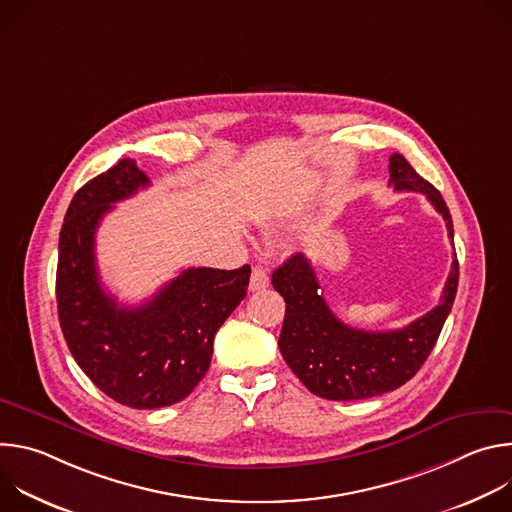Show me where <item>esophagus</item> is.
<instances>
[{
    "instance_id": "34e87169",
    "label": "esophagus",
    "mask_w": 512,
    "mask_h": 512,
    "mask_svg": "<svg viewBox=\"0 0 512 512\" xmlns=\"http://www.w3.org/2000/svg\"><path fill=\"white\" fill-rule=\"evenodd\" d=\"M267 285H269V275H267V271L261 269V267H255L253 273H251V279H249V289H251V291H261V289H265Z\"/></svg>"
}]
</instances>
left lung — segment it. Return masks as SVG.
I'll list each match as a JSON object with an SVG mask.
<instances>
[{
	"label": "left lung",
	"mask_w": 512,
	"mask_h": 512,
	"mask_svg": "<svg viewBox=\"0 0 512 512\" xmlns=\"http://www.w3.org/2000/svg\"><path fill=\"white\" fill-rule=\"evenodd\" d=\"M389 184L403 192H421L444 216L448 237L454 243L450 210L427 180L401 156L389 158ZM458 259L454 255L442 300L425 316L401 330L367 332L340 322L326 300L310 261L296 253L273 271L271 283L285 300V318L279 350L289 369L308 391L330 401L369 399L399 389L433 350L458 291Z\"/></svg>",
	"instance_id": "1"
}]
</instances>
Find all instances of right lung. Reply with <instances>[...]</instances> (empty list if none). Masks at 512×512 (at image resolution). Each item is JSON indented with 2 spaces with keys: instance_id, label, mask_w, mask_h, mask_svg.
<instances>
[{
  "instance_id": "1",
  "label": "right lung",
  "mask_w": 512,
  "mask_h": 512,
  "mask_svg": "<svg viewBox=\"0 0 512 512\" xmlns=\"http://www.w3.org/2000/svg\"><path fill=\"white\" fill-rule=\"evenodd\" d=\"M150 184L131 158L89 180L72 198L56 269L58 320L85 375L113 401L158 409L186 399L210 367L218 328L247 296L251 267H190L135 308L101 285L95 233L113 204Z\"/></svg>"
}]
</instances>
